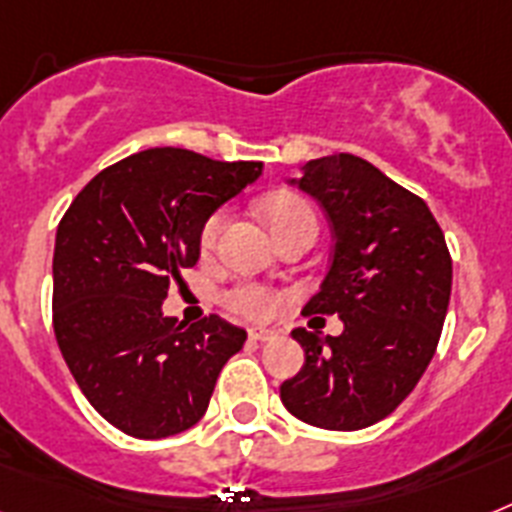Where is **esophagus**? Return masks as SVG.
Returning <instances> with one entry per match:
<instances>
[{
  "mask_svg": "<svg viewBox=\"0 0 512 512\" xmlns=\"http://www.w3.org/2000/svg\"><path fill=\"white\" fill-rule=\"evenodd\" d=\"M249 338H252V341H273V338H276V330L252 328L249 330Z\"/></svg>",
  "mask_w": 512,
  "mask_h": 512,
  "instance_id": "obj_1",
  "label": "esophagus"
}]
</instances>
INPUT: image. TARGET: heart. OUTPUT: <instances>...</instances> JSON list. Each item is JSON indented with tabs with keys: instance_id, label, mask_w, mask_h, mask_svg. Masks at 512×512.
<instances>
[{
	"instance_id": "b5f03b06",
	"label": "heart",
	"mask_w": 512,
	"mask_h": 512,
	"mask_svg": "<svg viewBox=\"0 0 512 512\" xmlns=\"http://www.w3.org/2000/svg\"><path fill=\"white\" fill-rule=\"evenodd\" d=\"M263 218L268 223L270 234L276 236V239L286 234V231L302 226V223H315L317 226L315 213H312L307 200H302L299 195H291V192H278V195L268 197L263 203ZM223 223H226L223 213H216V216H210L205 221L203 231H200V247H203V252H210V249L216 247ZM226 304L236 309V312H242V315L263 320V317H270L278 309V294L260 286V283H239L236 289L226 294Z\"/></svg>"
}]
</instances>
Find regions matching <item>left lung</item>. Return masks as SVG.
Listing matches in <instances>:
<instances>
[{
  "instance_id": "left-lung-1",
  "label": "left lung",
  "mask_w": 512,
  "mask_h": 512,
  "mask_svg": "<svg viewBox=\"0 0 512 512\" xmlns=\"http://www.w3.org/2000/svg\"><path fill=\"white\" fill-rule=\"evenodd\" d=\"M289 184L333 226V260L304 315H338L341 336L296 328L304 367L283 406L320 429L354 432L393 414L435 356L453 260L427 203L351 153L315 158Z\"/></svg>"
}]
</instances>
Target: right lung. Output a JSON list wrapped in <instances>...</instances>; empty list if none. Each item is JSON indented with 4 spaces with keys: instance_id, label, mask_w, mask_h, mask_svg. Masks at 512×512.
Listing matches in <instances>:
<instances>
[{
    "instance_id": "1",
    "label": "right lung",
    "mask_w": 512,
    "mask_h": 512,
    "mask_svg": "<svg viewBox=\"0 0 512 512\" xmlns=\"http://www.w3.org/2000/svg\"><path fill=\"white\" fill-rule=\"evenodd\" d=\"M263 174L260 161H213L150 148L93 176L59 221L54 333L90 406L140 440L203 419L223 364L247 330L210 315H163L171 281L200 257V231Z\"/></svg>"
}]
</instances>
